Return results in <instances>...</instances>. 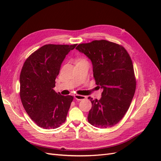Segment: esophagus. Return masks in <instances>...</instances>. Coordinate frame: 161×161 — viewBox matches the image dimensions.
I'll list each match as a JSON object with an SVG mask.
<instances>
[{
  "mask_svg": "<svg viewBox=\"0 0 161 161\" xmlns=\"http://www.w3.org/2000/svg\"><path fill=\"white\" fill-rule=\"evenodd\" d=\"M75 99L76 100H82V99H86V97L83 95H75Z\"/></svg>",
  "mask_w": 161,
  "mask_h": 161,
  "instance_id": "esophagus-1",
  "label": "esophagus"
}]
</instances>
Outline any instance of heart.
<instances>
[{"label":"heart","mask_w":161,"mask_h":161,"mask_svg":"<svg viewBox=\"0 0 161 161\" xmlns=\"http://www.w3.org/2000/svg\"><path fill=\"white\" fill-rule=\"evenodd\" d=\"M82 61H86L85 59H83V58H79V59L77 60V62H82Z\"/></svg>","instance_id":"heart-1"}]
</instances>
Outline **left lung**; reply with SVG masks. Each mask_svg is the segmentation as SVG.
Instances as JSON below:
<instances>
[{"label":"left lung","instance_id":"obj_1","mask_svg":"<svg viewBox=\"0 0 161 161\" xmlns=\"http://www.w3.org/2000/svg\"><path fill=\"white\" fill-rule=\"evenodd\" d=\"M76 50L90 58L97 85L103 89L99 100L91 99L89 122L101 128L119 122L128 111L136 87L132 61L125 48L105 40L80 43Z\"/></svg>","mask_w":161,"mask_h":161}]
</instances>
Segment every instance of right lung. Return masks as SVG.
Returning <instances> with one entry per match:
<instances>
[{
	"instance_id": "right-lung-1",
	"label": "right lung",
	"mask_w": 161,
	"mask_h": 161,
	"mask_svg": "<svg viewBox=\"0 0 161 161\" xmlns=\"http://www.w3.org/2000/svg\"><path fill=\"white\" fill-rule=\"evenodd\" d=\"M73 45L46 44L25 61L20 74V98L24 109L39 127L55 129L65 122L73 97L55 92V80Z\"/></svg>"
}]
</instances>
